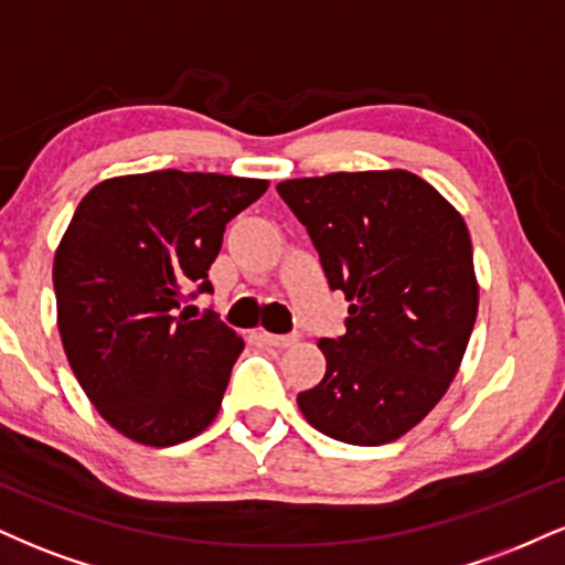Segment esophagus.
<instances>
[{
	"label": "esophagus",
	"instance_id": "obj_1",
	"mask_svg": "<svg viewBox=\"0 0 565 565\" xmlns=\"http://www.w3.org/2000/svg\"><path fill=\"white\" fill-rule=\"evenodd\" d=\"M263 340L274 348H289L295 342V334H274V332H263Z\"/></svg>",
	"mask_w": 565,
	"mask_h": 565
}]
</instances>
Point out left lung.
Listing matches in <instances>:
<instances>
[{"instance_id":"left-lung-1","label":"left lung","mask_w":565,"mask_h":565,"mask_svg":"<svg viewBox=\"0 0 565 565\" xmlns=\"http://www.w3.org/2000/svg\"><path fill=\"white\" fill-rule=\"evenodd\" d=\"M276 191L350 302L345 334L319 340L327 374L297 395L300 412L342 444H391L444 398L468 348L478 316L468 225L406 170L284 180Z\"/></svg>"}]
</instances>
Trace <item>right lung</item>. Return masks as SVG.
Wrapping results in <instances>:
<instances>
[{
  "instance_id": "right-lung-1",
  "label": "right lung",
  "mask_w": 565,
  "mask_h": 565,
  "mask_svg": "<svg viewBox=\"0 0 565 565\" xmlns=\"http://www.w3.org/2000/svg\"><path fill=\"white\" fill-rule=\"evenodd\" d=\"M268 180L159 170L97 183L55 252L57 329L100 417L146 446L199 436L244 340L188 300L212 295L225 225Z\"/></svg>"
}]
</instances>
